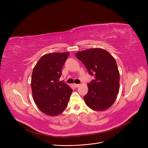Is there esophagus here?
Masks as SVG:
<instances>
[{"instance_id": "obj_1", "label": "esophagus", "mask_w": 148, "mask_h": 148, "mask_svg": "<svg viewBox=\"0 0 148 148\" xmlns=\"http://www.w3.org/2000/svg\"><path fill=\"white\" fill-rule=\"evenodd\" d=\"M79 84H75V83H74V86L75 87V88H77V87H78L79 86Z\"/></svg>"}]
</instances>
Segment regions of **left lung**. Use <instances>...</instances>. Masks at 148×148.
Here are the masks:
<instances>
[{"label": "left lung", "mask_w": 148, "mask_h": 148, "mask_svg": "<svg viewBox=\"0 0 148 148\" xmlns=\"http://www.w3.org/2000/svg\"><path fill=\"white\" fill-rule=\"evenodd\" d=\"M95 77L88 84V92L84 101L91 109L104 111L111 107L119 90V72L114 58L106 50L95 48L79 51L75 54Z\"/></svg>", "instance_id": "8db88e82"}]
</instances>
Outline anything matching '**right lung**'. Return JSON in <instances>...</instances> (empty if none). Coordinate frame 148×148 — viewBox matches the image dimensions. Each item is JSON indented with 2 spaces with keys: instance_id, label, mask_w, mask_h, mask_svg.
Returning <instances> with one entry per match:
<instances>
[{
  "instance_id": "right-lung-1",
  "label": "right lung",
  "mask_w": 148,
  "mask_h": 148,
  "mask_svg": "<svg viewBox=\"0 0 148 148\" xmlns=\"http://www.w3.org/2000/svg\"><path fill=\"white\" fill-rule=\"evenodd\" d=\"M69 54V52L46 54L34 68L31 79L33 99L39 109L47 115L54 116L63 112L73 92L64 81L59 82Z\"/></svg>"
}]
</instances>
